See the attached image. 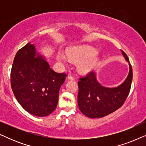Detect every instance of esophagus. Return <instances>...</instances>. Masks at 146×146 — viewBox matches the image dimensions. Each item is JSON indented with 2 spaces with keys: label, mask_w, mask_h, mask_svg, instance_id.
<instances>
[{
  "label": "esophagus",
  "mask_w": 146,
  "mask_h": 146,
  "mask_svg": "<svg viewBox=\"0 0 146 146\" xmlns=\"http://www.w3.org/2000/svg\"><path fill=\"white\" fill-rule=\"evenodd\" d=\"M67 78H68V80H74V77L73 76H68L67 77Z\"/></svg>",
  "instance_id": "obj_1"
}]
</instances>
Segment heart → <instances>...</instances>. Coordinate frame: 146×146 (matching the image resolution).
Instances as JSON below:
<instances>
[{
    "label": "heart",
    "instance_id": "heart-1",
    "mask_svg": "<svg viewBox=\"0 0 146 146\" xmlns=\"http://www.w3.org/2000/svg\"><path fill=\"white\" fill-rule=\"evenodd\" d=\"M57 60L61 64H67L70 60L78 62L77 70L82 74H86L94 70L99 64L100 58L96 48L90 45H80L70 47L66 53L59 50L56 54Z\"/></svg>",
    "mask_w": 146,
    "mask_h": 146
}]
</instances>
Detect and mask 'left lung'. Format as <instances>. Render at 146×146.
Wrapping results in <instances>:
<instances>
[{
  "label": "left lung",
  "instance_id": "8db88e82",
  "mask_svg": "<svg viewBox=\"0 0 146 146\" xmlns=\"http://www.w3.org/2000/svg\"><path fill=\"white\" fill-rule=\"evenodd\" d=\"M129 65L128 75L116 87L104 86L98 81L96 73H90L78 82V105L80 110L90 118H99L120 108L127 98L132 81V68L124 52L121 50Z\"/></svg>",
  "mask_w": 146,
  "mask_h": 146
}]
</instances>
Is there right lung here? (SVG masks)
<instances>
[{"label":"right lung","instance_id":"1","mask_svg":"<svg viewBox=\"0 0 146 146\" xmlns=\"http://www.w3.org/2000/svg\"><path fill=\"white\" fill-rule=\"evenodd\" d=\"M66 74L50 68L44 56L29 42L17 52L11 73L15 96L28 112L38 117L52 113Z\"/></svg>","mask_w":146,"mask_h":146}]
</instances>
